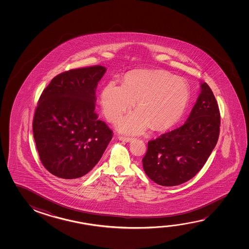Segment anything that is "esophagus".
Segmentation results:
<instances>
[{"label": "esophagus", "instance_id": "34e87169", "mask_svg": "<svg viewBox=\"0 0 249 249\" xmlns=\"http://www.w3.org/2000/svg\"><path fill=\"white\" fill-rule=\"evenodd\" d=\"M119 140L120 141H122V142H131L132 140H134L133 137H128V136H123V135H121L120 137H119Z\"/></svg>", "mask_w": 249, "mask_h": 249}]
</instances>
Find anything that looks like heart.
Listing matches in <instances>:
<instances>
[{
  "label": "heart",
  "mask_w": 249,
  "mask_h": 249,
  "mask_svg": "<svg viewBox=\"0 0 249 249\" xmlns=\"http://www.w3.org/2000/svg\"><path fill=\"white\" fill-rule=\"evenodd\" d=\"M190 89L187 82L165 71H139L128 73L123 85L111 82L101 94L102 113L116 123L135 102L137 112L120 124V130L139 134L150 126L153 130L167 129L177 123L188 106Z\"/></svg>",
  "instance_id": "obj_1"
}]
</instances>
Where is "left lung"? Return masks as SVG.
Listing matches in <instances>:
<instances>
[{"label":"left lung","mask_w":249,"mask_h":249,"mask_svg":"<svg viewBox=\"0 0 249 249\" xmlns=\"http://www.w3.org/2000/svg\"><path fill=\"white\" fill-rule=\"evenodd\" d=\"M201 91L184 125L147 143L144 171L155 183L172 187L192 179L203 167L219 138L220 114L209 86Z\"/></svg>","instance_id":"8db88e82"}]
</instances>
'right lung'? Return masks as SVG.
<instances>
[{"label": "right lung", "instance_id": "right-lung-1", "mask_svg": "<svg viewBox=\"0 0 249 249\" xmlns=\"http://www.w3.org/2000/svg\"><path fill=\"white\" fill-rule=\"evenodd\" d=\"M106 68L59 73L42 91L33 120L41 163L53 176L76 179L98 163L113 136L94 112L95 90Z\"/></svg>", "mask_w": 249, "mask_h": 249}]
</instances>
